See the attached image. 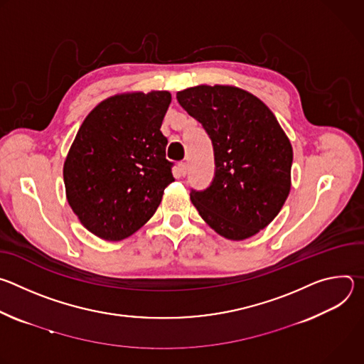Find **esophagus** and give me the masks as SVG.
<instances>
[{
    "mask_svg": "<svg viewBox=\"0 0 364 364\" xmlns=\"http://www.w3.org/2000/svg\"><path fill=\"white\" fill-rule=\"evenodd\" d=\"M177 170H178V173H180V176H186L187 174V170H188V167H187V163H180L178 164V167H177Z\"/></svg>",
    "mask_w": 364,
    "mask_h": 364,
    "instance_id": "34e87169",
    "label": "esophagus"
}]
</instances>
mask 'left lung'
I'll return each mask as SVG.
<instances>
[{"instance_id":"1","label":"left lung","mask_w":364,"mask_h":364,"mask_svg":"<svg viewBox=\"0 0 364 364\" xmlns=\"http://www.w3.org/2000/svg\"><path fill=\"white\" fill-rule=\"evenodd\" d=\"M177 100L210 136L215 177L190 198L203 220L230 240L265 229L291 190L292 146L265 103L235 87L200 85Z\"/></svg>"}]
</instances>
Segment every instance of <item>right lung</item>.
Segmentation results:
<instances>
[{"label": "right lung", "mask_w": 364, "mask_h": 364, "mask_svg": "<svg viewBox=\"0 0 364 364\" xmlns=\"http://www.w3.org/2000/svg\"><path fill=\"white\" fill-rule=\"evenodd\" d=\"M167 90L108 97L86 117L63 167L68 201L80 223L105 240H121L157 210L174 181L160 131Z\"/></svg>", "instance_id": "obj_1"}]
</instances>
